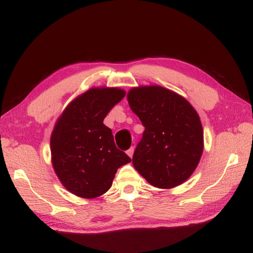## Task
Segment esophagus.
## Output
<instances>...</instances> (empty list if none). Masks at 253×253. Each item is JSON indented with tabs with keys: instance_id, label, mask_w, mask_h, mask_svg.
<instances>
[{
	"instance_id": "34e87169",
	"label": "esophagus",
	"mask_w": 253,
	"mask_h": 253,
	"mask_svg": "<svg viewBox=\"0 0 253 253\" xmlns=\"http://www.w3.org/2000/svg\"><path fill=\"white\" fill-rule=\"evenodd\" d=\"M133 152H134V148L133 147H131L130 149H127V155H129L130 157H132V155H133Z\"/></svg>"
}]
</instances>
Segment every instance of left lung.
Returning <instances> with one entry per match:
<instances>
[{"instance_id":"8db88e82","label":"left lung","mask_w":253,"mask_h":253,"mask_svg":"<svg viewBox=\"0 0 253 253\" xmlns=\"http://www.w3.org/2000/svg\"><path fill=\"white\" fill-rule=\"evenodd\" d=\"M126 98L145 126L132 157L134 169L154 187L181 185L195 171L203 153V127L195 108L180 94L160 85L132 87Z\"/></svg>"}]
</instances>
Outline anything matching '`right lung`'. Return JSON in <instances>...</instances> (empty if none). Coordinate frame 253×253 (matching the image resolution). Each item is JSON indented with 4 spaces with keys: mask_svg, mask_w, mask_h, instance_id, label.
<instances>
[{
    "mask_svg": "<svg viewBox=\"0 0 253 253\" xmlns=\"http://www.w3.org/2000/svg\"><path fill=\"white\" fill-rule=\"evenodd\" d=\"M124 96L120 87H91L69 102L54 124L51 162L64 187L76 196L94 199L105 194L119 168L131 162L104 124Z\"/></svg>",
    "mask_w": 253,
    "mask_h": 253,
    "instance_id": "obj_1",
    "label": "right lung"
}]
</instances>
